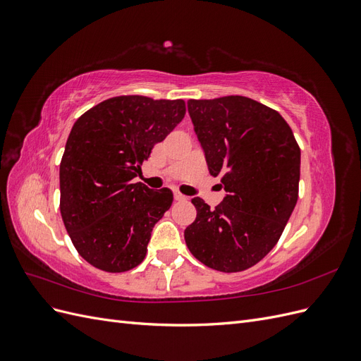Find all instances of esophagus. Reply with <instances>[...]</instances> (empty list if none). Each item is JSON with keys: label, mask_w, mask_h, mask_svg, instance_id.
Returning <instances> with one entry per match:
<instances>
[{"label": "esophagus", "mask_w": 361, "mask_h": 361, "mask_svg": "<svg viewBox=\"0 0 361 361\" xmlns=\"http://www.w3.org/2000/svg\"><path fill=\"white\" fill-rule=\"evenodd\" d=\"M174 200H187V195H183V194H180L179 191H174Z\"/></svg>", "instance_id": "esophagus-1"}]
</instances>
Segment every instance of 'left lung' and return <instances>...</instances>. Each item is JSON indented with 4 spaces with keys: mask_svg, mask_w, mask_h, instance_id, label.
<instances>
[{
    "mask_svg": "<svg viewBox=\"0 0 361 361\" xmlns=\"http://www.w3.org/2000/svg\"><path fill=\"white\" fill-rule=\"evenodd\" d=\"M188 113L207 170L226 195L215 209L191 200L197 216L185 243L206 267L244 271L277 244L297 204L300 147L285 118L245 96L190 99Z\"/></svg>",
    "mask_w": 361,
    "mask_h": 361,
    "instance_id": "1",
    "label": "left lung"
}]
</instances>
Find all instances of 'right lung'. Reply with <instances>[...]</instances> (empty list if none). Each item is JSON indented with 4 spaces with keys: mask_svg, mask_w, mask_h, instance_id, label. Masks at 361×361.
Returning <instances> with one entry per match:
<instances>
[{
    "mask_svg": "<svg viewBox=\"0 0 361 361\" xmlns=\"http://www.w3.org/2000/svg\"><path fill=\"white\" fill-rule=\"evenodd\" d=\"M183 116L182 99L117 96L72 126L60 164V212L76 251L90 265L123 272L143 262L173 192L130 180Z\"/></svg>",
    "mask_w": 361,
    "mask_h": 361,
    "instance_id": "1",
    "label": "right lung"
}]
</instances>
